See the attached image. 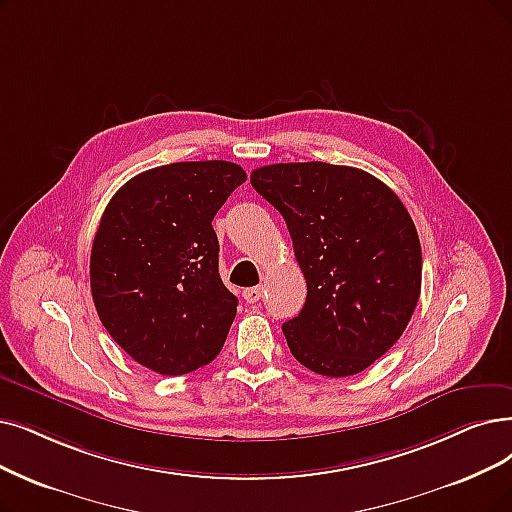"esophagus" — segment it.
<instances>
[{
	"label": "esophagus",
	"mask_w": 512,
	"mask_h": 512,
	"mask_svg": "<svg viewBox=\"0 0 512 512\" xmlns=\"http://www.w3.org/2000/svg\"><path fill=\"white\" fill-rule=\"evenodd\" d=\"M262 294H264V288H260V285H256V288L243 290V300H245V302H250V304H254V302H258V300L262 298Z\"/></svg>",
	"instance_id": "esophagus-1"
}]
</instances>
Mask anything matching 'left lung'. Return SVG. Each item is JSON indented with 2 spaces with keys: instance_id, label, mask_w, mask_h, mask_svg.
<instances>
[{
  "instance_id": "obj_1",
  "label": "left lung",
  "mask_w": 512,
  "mask_h": 512,
  "mask_svg": "<svg viewBox=\"0 0 512 512\" xmlns=\"http://www.w3.org/2000/svg\"><path fill=\"white\" fill-rule=\"evenodd\" d=\"M250 182L288 224L306 279L302 311L281 327L292 355L330 378L367 370L399 340L420 298L412 216L359 168L273 163Z\"/></svg>"
}]
</instances>
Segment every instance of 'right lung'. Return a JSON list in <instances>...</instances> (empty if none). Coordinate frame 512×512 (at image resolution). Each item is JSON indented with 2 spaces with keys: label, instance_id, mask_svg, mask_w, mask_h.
<instances>
[{
  "label": "right lung",
  "instance_id": "right-lung-1",
  "mask_svg": "<svg viewBox=\"0 0 512 512\" xmlns=\"http://www.w3.org/2000/svg\"><path fill=\"white\" fill-rule=\"evenodd\" d=\"M231 161H178L121 187L90 256L96 313L136 363L182 376L216 359L237 313L212 220L245 182Z\"/></svg>",
  "mask_w": 512,
  "mask_h": 512
}]
</instances>
